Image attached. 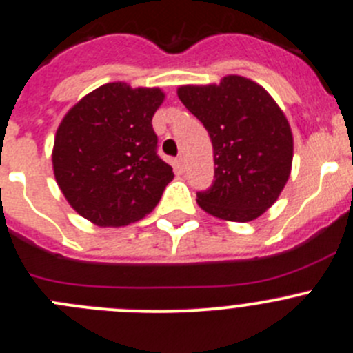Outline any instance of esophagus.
Segmentation results:
<instances>
[{"instance_id":"esophagus-1","label":"esophagus","mask_w":353,"mask_h":353,"mask_svg":"<svg viewBox=\"0 0 353 353\" xmlns=\"http://www.w3.org/2000/svg\"><path fill=\"white\" fill-rule=\"evenodd\" d=\"M176 161H177V167H179V169H184V165H186V158H184V154H179Z\"/></svg>"}]
</instances>
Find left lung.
Returning a JSON list of instances; mask_svg holds the SVG:
<instances>
[{
    "label": "left lung",
    "instance_id": "obj_1",
    "mask_svg": "<svg viewBox=\"0 0 353 353\" xmlns=\"http://www.w3.org/2000/svg\"><path fill=\"white\" fill-rule=\"evenodd\" d=\"M177 97L212 142L214 183L196 193V204L227 221L259 218L278 200L292 170L294 137L283 110L262 85L241 75L181 85Z\"/></svg>",
    "mask_w": 353,
    "mask_h": 353
}]
</instances>
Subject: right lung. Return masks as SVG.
<instances>
[{
	"label": "right lung",
	"instance_id": "add662e5",
	"mask_svg": "<svg viewBox=\"0 0 353 353\" xmlns=\"http://www.w3.org/2000/svg\"><path fill=\"white\" fill-rule=\"evenodd\" d=\"M160 88L109 82L77 101L58 126L54 177L68 204L98 227H125L144 218L174 179L157 154L153 116Z\"/></svg>",
	"mask_w": 353,
	"mask_h": 353
}]
</instances>
